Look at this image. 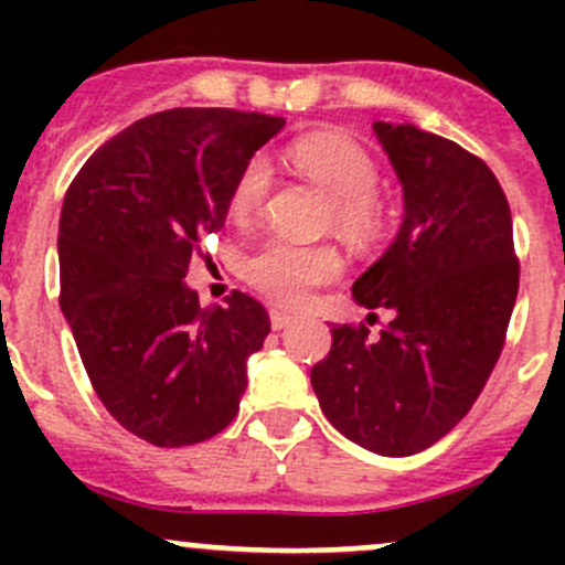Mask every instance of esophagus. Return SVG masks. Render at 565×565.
<instances>
[{
    "instance_id": "esophagus-1",
    "label": "esophagus",
    "mask_w": 565,
    "mask_h": 565,
    "mask_svg": "<svg viewBox=\"0 0 565 565\" xmlns=\"http://www.w3.org/2000/svg\"><path fill=\"white\" fill-rule=\"evenodd\" d=\"M292 322H295V317L287 315V311H276V309L270 311L273 330H284V328H289V324H292Z\"/></svg>"
}]
</instances>
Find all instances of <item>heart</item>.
Here are the masks:
<instances>
[{"instance_id":"heart-1","label":"heart","mask_w":565,"mask_h":565,"mask_svg":"<svg viewBox=\"0 0 565 565\" xmlns=\"http://www.w3.org/2000/svg\"><path fill=\"white\" fill-rule=\"evenodd\" d=\"M292 161L300 172L330 196L333 226L347 237H369L380 224V207L374 199L377 167L358 141L339 134H317L292 145ZM270 188V163L265 156H254L237 174L232 188V213L250 215L265 202ZM341 270L335 250L324 246H298V243H262L246 262L248 281L281 306H303L309 295L322 284L333 281Z\"/></svg>"}]
</instances>
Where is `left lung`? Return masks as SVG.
I'll return each instance as SVG.
<instances>
[{
	"mask_svg": "<svg viewBox=\"0 0 565 565\" xmlns=\"http://www.w3.org/2000/svg\"><path fill=\"white\" fill-rule=\"evenodd\" d=\"M372 130L402 182L404 221L352 298L393 319L377 339L363 324H333L311 388L347 440L413 457L446 437L487 385L520 265L509 202L481 158L409 122Z\"/></svg>",
	"mask_w": 565,
	"mask_h": 565,
	"instance_id": "8db88e82",
	"label": "left lung"
}]
</instances>
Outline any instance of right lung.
I'll use <instances>...</instances> for the list:
<instances>
[{
	"label": "right lung",
	"mask_w": 565,
	"mask_h": 565,
	"mask_svg": "<svg viewBox=\"0 0 565 565\" xmlns=\"http://www.w3.org/2000/svg\"><path fill=\"white\" fill-rule=\"evenodd\" d=\"M284 128L232 108H169L93 152L60 218V306L95 393L130 435L180 448L224 431L270 333L246 292L199 306L188 276L237 174Z\"/></svg>",
	"instance_id": "1"
}]
</instances>
